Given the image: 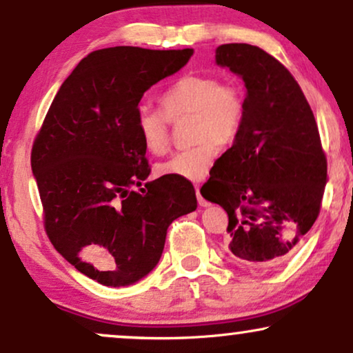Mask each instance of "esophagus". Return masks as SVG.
<instances>
[{
    "label": "esophagus",
    "mask_w": 353,
    "mask_h": 353,
    "mask_svg": "<svg viewBox=\"0 0 353 353\" xmlns=\"http://www.w3.org/2000/svg\"><path fill=\"white\" fill-rule=\"evenodd\" d=\"M196 198H198V204L201 208H208L210 206V203L206 201V199H204L203 196H201V191H199V186H196Z\"/></svg>",
    "instance_id": "obj_1"
}]
</instances>
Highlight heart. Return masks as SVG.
<instances>
[{
	"label": "heart",
	"mask_w": 353,
	"mask_h": 353,
	"mask_svg": "<svg viewBox=\"0 0 353 353\" xmlns=\"http://www.w3.org/2000/svg\"><path fill=\"white\" fill-rule=\"evenodd\" d=\"M159 101L160 110L142 106L136 112L134 125L143 149L152 155H163L172 142V121L176 123L186 116H191L193 143L157 165V175L201 180L214 162L217 145H230L241 132L245 116L242 90L217 75L190 73L173 81Z\"/></svg>",
	"instance_id": "b5f03b06"
}]
</instances>
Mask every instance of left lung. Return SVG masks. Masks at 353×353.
Instances as JSON below:
<instances>
[{"instance_id": "left-lung-1", "label": "left lung", "mask_w": 353, "mask_h": 353, "mask_svg": "<svg viewBox=\"0 0 353 353\" xmlns=\"http://www.w3.org/2000/svg\"><path fill=\"white\" fill-rule=\"evenodd\" d=\"M216 62L242 77L245 116L216 160L208 199L229 216L228 250L252 268L290 259L316 223L327 159L301 86L275 57L250 43H224Z\"/></svg>"}]
</instances>
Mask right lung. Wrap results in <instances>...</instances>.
<instances>
[{
  "instance_id": "add662e5",
  "label": "right lung",
  "mask_w": 353,
  "mask_h": 353,
  "mask_svg": "<svg viewBox=\"0 0 353 353\" xmlns=\"http://www.w3.org/2000/svg\"><path fill=\"white\" fill-rule=\"evenodd\" d=\"M191 55L130 46L91 52L60 86L34 139L30 167L47 236L104 286L132 285L152 272L168 225L196 210L188 180L160 176L142 186L150 165L134 125L143 93Z\"/></svg>"
}]
</instances>
